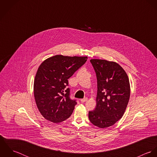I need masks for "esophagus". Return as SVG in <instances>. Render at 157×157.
Wrapping results in <instances>:
<instances>
[{
  "label": "esophagus",
  "mask_w": 157,
  "mask_h": 157,
  "mask_svg": "<svg viewBox=\"0 0 157 157\" xmlns=\"http://www.w3.org/2000/svg\"><path fill=\"white\" fill-rule=\"evenodd\" d=\"M87 100H88V98H87V97H85V98H84L81 99V100H80V101H81L82 103H84V102L86 101Z\"/></svg>",
  "instance_id": "34e87169"
}]
</instances>
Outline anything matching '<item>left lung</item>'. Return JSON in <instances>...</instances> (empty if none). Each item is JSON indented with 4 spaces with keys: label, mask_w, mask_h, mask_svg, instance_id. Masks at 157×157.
Segmentation results:
<instances>
[{
    "label": "left lung",
    "mask_w": 157,
    "mask_h": 157,
    "mask_svg": "<svg viewBox=\"0 0 157 157\" xmlns=\"http://www.w3.org/2000/svg\"><path fill=\"white\" fill-rule=\"evenodd\" d=\"M97 79V106L89 112L90 121L100 128L113 125L121 118L130 97L128 76L120 65L106 60H90Z\"/></svg>",
    "instance_id": "obj_1"
}]
</instances>
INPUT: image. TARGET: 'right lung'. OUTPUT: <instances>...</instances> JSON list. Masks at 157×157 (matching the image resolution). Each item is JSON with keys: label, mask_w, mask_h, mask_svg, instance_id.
Instances as JSON below:
<instances>
[{"label": "right lung", "mask_w": 157, "mask_h": 157, "mask_svg": "<svg viewBox=\"0 0 157 157\" xmlns=\"http://www.w3.org/2000/svg\"><path fill=\"white\" fill-rule=\"evenodd\" d=\"M87 59V57L56 55L39 66L34 82V95L37 108L46 120L60 123L72 113L77 102L69 97L67 79Z\"/></svg>", "instance_id": "add662e5"}]
</instances>
